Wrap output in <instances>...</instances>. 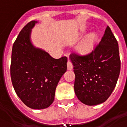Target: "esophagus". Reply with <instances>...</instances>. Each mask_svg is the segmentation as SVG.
Here are the masks:
<instances>
[{
	"label": "esophagus",
	"mask_w": 127,
	"mask_h": 127,
	"mask_svg": "<svg viewBox=\"0 0 127 127\" xmlns=\"http://www.w3.org/2000/svg\"><path fill=\"white\" fill-rule=\"evenodd\" d=\"M72 69H73V64H72V62L69 60L67 62V69L72 70Z\"/></svg>",
	"instance_id": "obj_1"
}]
</instances>
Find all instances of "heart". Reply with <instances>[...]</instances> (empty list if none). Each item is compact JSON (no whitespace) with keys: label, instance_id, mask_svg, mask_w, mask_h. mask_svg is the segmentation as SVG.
<instances>
[{"label":"heart","instance_id":"b5f03b06","mask_svg":"<svg viewBox=\"0 0 127 127\" xmlns=\"http://www.w3.org/2000/svg\"><path fill=\"white\" fill-rule=\"evenodd\" d=\"M98 36L95 33H91L88 35L85 40L77 48V52L81 55H86L94 49V45L97 41Z\"/></svg>","mask_w":127,"mask_h":127}]
</instances>
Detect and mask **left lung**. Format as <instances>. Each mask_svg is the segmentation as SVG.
<instances>
[{
	"label": "left lung",
	"instance_id": "left-lung-1",
	"mask_svg": "<svg viewBox=\"0 0 127 127\" xmlns=\"http://www.w3.org/2000/svg\"><path fill=\"white\" fill-rule=\"evenodd\" d=\"M75 74L74 92L87 105L104 103L115 87L120 72L118 43L107 26L99 44L88 55H70Z\"/></svg>",
	"mask_w": 127,
	"mask_h": 127
}]
</instances>
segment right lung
Listing matches in <instances>:
<instances>
[{"label": "right lung", "instance_id": "right-lung-1", "mask_svg": "<svg viewBox=\"0 0 127 127\" xmlns=\"http://www.w3.org/2000/svg\"><path fill=\"white\" fill-rule=\"evenodd\" d=\"M31 21L21 30L12 46L10 76L18 97L30 108L49 107L55 98L56 86L67 70V57L52 58L31 42Z\"/></svg>", "mask_w": 127, "mask_h": 127}]
</instances>
